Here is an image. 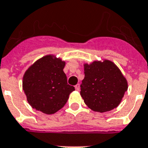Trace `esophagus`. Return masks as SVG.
Here are the masks:
<instances>
[{"label":"esophagus","instance_id":"1","mask_svg":"<svg viewBox=\"0 0 148 148\" xmlns=\"http://www.w3.org/2000/svg\"><path fill=\"white\" fill-rule=\"evenodd\" d=\"M80 84H77V85H75V89H76V90H77V91H79L80 90Z\"/></svg>","mask_w":148,"mask_h":148}]
</instances>
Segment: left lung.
I'll list each match as a JSON object with an SVG mask.
<instances>
[{
    "mask_svg": "<svg viewBox=\"0 0 148 148\" xmlns=\"http://www.w3.org/2000/svg\"><path fill=\"white\" fill-rule=\"evenodd\" d=\"M128 89L125 78L110 61L84 64L80 95L90 109L105 112L119 105Z\"/></svg>",
    "mask_w": 148,
    "mask_h": 148,
    "instance_id": "1",
    "label": "left lung"
}]
</instances>
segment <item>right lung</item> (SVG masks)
<instances>
[{
    "instance_id": "add662e5",
    "label": "right lung",
    "mask_w": 148,
    "mask_h": 148,
    "mask_svg": "<svg viewBox=\"0 0 148 148\" xmlns=\"http://www.w3.org/2000/svg\"><path fill=\"white\" fill-rule=\"evenodd\" d=\"M65 62L47 55L35 62L26 71L23 88L32 108L45 114H53L62 109L74 91L68 84L63 69Z\"/></svg>"
}]
</instances>
